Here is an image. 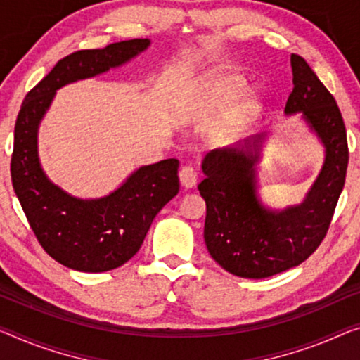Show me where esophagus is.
Listing matches in <instances>:
<instances>
[{
  "instance_id": "34e87169",
  "label": "esophagus",
  "mask_w": 360,
  "mask_h": 360,
  "mask_svg": "<svg viewBox=\"0 0 360 360\" xmlns=\"http://www.w3.org/2000/svg\"><path fill=\"white\" fill-rule=\"evenodd\" d=\"M179 176H180V184L185 188H193L198 181V172L193 165H184V167L180 169Z\"/></svg>"
}]
</instances>
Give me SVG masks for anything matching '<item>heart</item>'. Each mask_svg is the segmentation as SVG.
Segmentation results:
<instances>
[{"label":"heart","mask_w":360,"mask_h":360,"mask_svg":"<svg viewBox=\"0 0 360 360\" xmlns=\"http://www.w3.org/2000/svg\"><path fill=\"white\" fill-rule=\"evenodd\" d=\"M245 86V77L235 72H217L207 75L198 82L190 91V108L191 109H224L233 101L238 93ZM261 106V95L257 90H246L231 106L226 119L219 127L217 135L226 138L233 135L257 112Z\"/></svg>","instance_id":"1"}]
</instances>
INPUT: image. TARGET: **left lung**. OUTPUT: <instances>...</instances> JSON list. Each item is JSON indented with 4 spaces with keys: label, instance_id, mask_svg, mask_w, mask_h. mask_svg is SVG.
<instances>
[{
    "label": "left lung",
    "instance_id": "obj_1",
    "mask_svg": "<svg viewBox=\"0 0 360 360\" xmlns=\"http://www.w3.org/2000/svg\"><path fill=\"white\" fill-rule=\"evenodd\" d=\"M291 69L295 86L285 112H302L325 146L323 167L306 199L285 211H269L259 201L256 164L264 135L214 149L202 161L204 241L214 261L241 278H267L306 261L327 235L345 186L349 149L338 104L306 59L291 54Z\"/></svg>",
    "mask_w": 360,
    "mask_h": 360
}]
</instances>
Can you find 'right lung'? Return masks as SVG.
Returning <instances> with one entry per match:
<instances>
[{
    "instance_id": "add662e5",
    "label": "right lung",
    "mask_w": 360,
    "mask_h": 360,
    "mask_svg": "<svg viewBox=\"0 0 360 360\" xmlns=\"http://www.w3.org/2000/svg\"><path fill=\"white\" fill-rule=\"evenodd\" d=\"M149 46L148 38L103 49H80L58 60L27 93L14 127L11 179L38 243L54 261L80 272L117 269L140 250L158 212L179 193V161L143 165L99 199L70 196L49 181L38 159L37 134L56 90L119 68Z\"/></svg>"
}]
</instances>
